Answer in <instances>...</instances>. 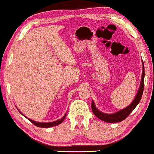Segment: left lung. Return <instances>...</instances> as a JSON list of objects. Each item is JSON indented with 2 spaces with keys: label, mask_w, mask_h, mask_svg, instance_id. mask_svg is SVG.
Returning a JSON list of instances; mask_svg holds the SVG:
<instances>
[{
  "label": "left lung",
  "mask_w": 154,
  "mask_h": 154,
  "mask_svg": "<svg viewBox=\"0 0 154 154\" xmlns=\"http://www.w3.org/2000/svg\"><path fill=\"white\" fill-rule=\"evenodd\" d=\"M144 77H145V69H144V63L143 61V74H142V79H141L140 86L139 91L137 92V94L136 95L135 99L132 102L129 106H128L125 109H122V110L118 111V112L115 113L113 114H106L100 112L96 109L95 106V104L93 101L92 102V111H93V114H95L98 119H100L102 121L106 122L109 123H114V122H119L123 121L126 119L128 116L130 115V113L135 109V108L137 106V104L139 103L140 100L141 98H142L143 93L144 89Z\"/></svg>",
  "instance_id": "1"
}]
</instances>
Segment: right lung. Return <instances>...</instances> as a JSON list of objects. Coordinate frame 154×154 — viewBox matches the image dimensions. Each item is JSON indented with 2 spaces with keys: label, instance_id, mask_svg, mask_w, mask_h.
Masks as SVG:
<instances>
[{
  "label": "right lung",
  "instance_id": "add662e5",
  "mask_svg": "<svg viewBox=\"0 0 154 154\" xmlns=\"http://www.w3.org/2000/svg\"><path fill=\"white\" fill-rule=\"evenodd\" d=\"M65 116H66V114H65V115L63 116V117L62 118V119H59V120H57V121L53 122H48V123L38 122H35V121H33V120H31V119H29V120L33 124V125H35V126L38 127V128H51V127L56 126V125H59V124H61L63 121V119H64Z\"/></svg>",
  "mask_w": 154,
  "mask_h": 154
}]
</instances>
